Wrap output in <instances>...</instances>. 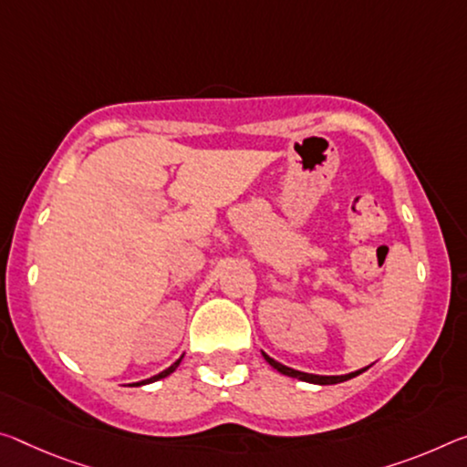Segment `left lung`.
<instances>
[{
  "label": "left lung",
  "instance_id": "8db88e82",
  "mask_svg": "<svg viewBox=\"0 0 467 467\" xmlns=\"http://www.w3.org/2000/svg\"><path fill=\"white\" fill-rule=\"evenodd\" d=\"M262 355H264V359L268 361V364H270L274 369H276V372L285 374V376H291V379H297V380H303V382H312V384H338V382H345V380L355 379V376H359L361 372H366V369L369 368V366H366V368H361V369H355V372L340 374V376H320V374L299 372V369H293V368H288V366H283V364H280V361L272 359L270 355L264 353V351H262Z\"/></svg>",
  "mask_w": 467,
  "mask_h": 467
}]
</instances>
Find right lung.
Masks as SVG:
<instances>
[{"mask_svg":"<svg viewBox=\"0 0 467 467\" xmlns=\"http://www.w3.org/2000/svg\"><path fill=\"white\" fill-rule=\"evenodd\" d=\"M181 361H182V355H181V358H179V359H176V361H174V364H172V366H170V368H166V369H164V372L155 374V376H151V379H147V380H140V382H132V387H143V384H150V382H155V380H161V379H166V376H170V374H172V372H174V369L181 366Z\"/></svg>","mask_w":467,"mask_h":467,"instance_id":"1","label":"right lung"}]
</instances>
